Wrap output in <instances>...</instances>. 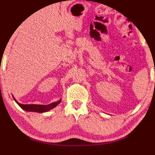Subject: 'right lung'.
<instances>
[{
	"mask_svg": "<svg viewBox=\"0 0 155 155\" xmlns=\"http://www.w3.org/2000/svg\"><path fill=\"white\" fill-rule=\"evenodd\" d=\"M15 101H16L17 104L22 108V109H24L25 111H34V112H37V113H44V112H46L49 110L54 109V107H56L57 105L59 104L61 101V99L60 100L56 101V102H53L50 104L48 105H41V104H22L19 103L14 98Z\"/></svg>",
	"mask_w": 155,
	"mask_h": 155,
	"instance_id": "1",
	"label": "right lung"
}]
</instances>
